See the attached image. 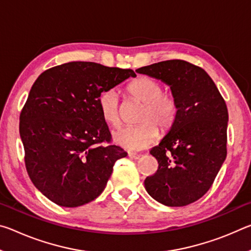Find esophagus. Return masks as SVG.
Listing matches in <instances>:
<instances>
[{
    "label": "esophagus",
    "instance_id": "34e87169",
    "mask_svg": "<svg viewBox=\"0 0 251 251\" xmlns=\"http://www.w3.org/2000/svg\"><path fill=\"white\" fill-rule=\"evenodd\" d=\"M128 156L133 159H138L141 157V154H136V152H128Z\"/></svg>",
    "mask_w": 251,
    "mask_h": 251
}]
</instances>
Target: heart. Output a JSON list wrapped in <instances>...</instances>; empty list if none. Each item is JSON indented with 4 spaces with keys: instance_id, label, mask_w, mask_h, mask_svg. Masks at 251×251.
I'll use <instances>...</instances> for the list:
<instances>
[{
    "instance_id": "1",
    "label": "heart",
    "mask_w": 251,
    "mask_h": 251,
    "mask_svg": "<svg viewBox=\"0 0 251 251\" xmlns=\"http://www.w3.org/2000/svg\"><path fill=\"white\" fill-rule=\"evenodd\" d=\"M135 100L144 104L137 126H125L114 131L113 139L118 146L128 151H142L158 137V128L167 131L178 116V101L172 93L164 92L161 84L150 76H141L127 87ZM100 116L109 125L117 126L121 120L120 97L115 88H107L100 94Z\"/></svg>"
}]
</instances>
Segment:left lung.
<instances>
[{
    "mask_svg": "<svg viewBox=\"0 0 251 251\" xmlns=\"http://www.w3.org/2000/svg\"><path fill=\"white\" fill-rule=\"evenodd\" d=\"M136 72L167 84L178 101L175 124L151 150L158 169L144 181L145 188L165 206H187L209 190L226 159V103L210 76L186 61L169 59Z\"/></svg>",
    "mask_w": 251,
    "mask_h": 251,
    "instance_id": "obj_1",
    "label": "left lung"
}]
</instances>
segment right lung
Instances as JSON below:
<instances>
[{
    "label": "right lung",
    "mask_w": 251,
    "mask_h": 251,
    "mask_svg": "<svg viewBox=\"0 0 251 251\" xmlns=\"http://www.w3.org/2000/svg\"><path fill=\"white\" fill-rule=\"evenodd\" d=\"M130 76H136L133 70L70 62L46 70L34 82L20 115L25 167L34 186L56 205L94 201L115 161L127 156L109 144L97 101L104 90Z\"/></svg>",
    "instance_id": "right-lung-1"
}]
</instances>
